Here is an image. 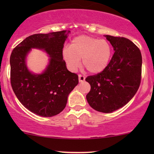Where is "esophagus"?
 Instances as JSON below:
<instances>
[{
  "instance_id": "34e87169",
  "label": "esophagus",
  "mask_w": 154,
  "mask_h": 154,
  "mask_svg": "<svg viewBox=\"0 0 154 154\" xmlns=\"http://www.w3.org/2000/svg\"><path fill=\"white\" fill-rule=\"evenodd\" d=\"M78 77H79V82H84L85 79V77L84 76H83V75H78Z\"/></svg>"
}]
</instances>
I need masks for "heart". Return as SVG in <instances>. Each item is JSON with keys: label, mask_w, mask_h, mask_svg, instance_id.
I'll return each mask as SVG.
<instances>
[{"label": "heart", "mask_w": 154, "mask_h": 154, "mask_svg": "<svg viewBox=\"0 0 154 154\" xmlns=\"http://www.w3.org/2000/svg\"><path fill=\"white\" fill-rule=\"evenodd\" d=\"M112 48L109 41L86 35L77 37L70 47L63 51V57L71 70L79 66L82 58L83 66L91 73L102 72L110 61Z\"/></svg>", "instance_id": "1"}]
</instances>
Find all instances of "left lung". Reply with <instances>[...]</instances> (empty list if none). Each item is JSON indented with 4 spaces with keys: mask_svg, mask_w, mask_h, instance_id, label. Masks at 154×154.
Returning a JSON list of instances; mask_svg holds the SVG:
<instances>
[{
    "mask_svg": "<svg viewBox=\"0 0 154 154\" xmlns=\"http://www.w3.org/2000/svg\"><path fill=\"white\" fill-rule=\"evenodd\" d=\"M115 51L102 72L86 77L91 91L86 95L95 110L111 113L133 98L140 85L142 56L138 47L123 37L105 35Z\"/></svg>",
    "mask_w": 154,
    "mask_h": 154,
    "instance_id": "obj_1",
    "label": "left lung"
}]
</instances>
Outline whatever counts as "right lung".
Listing matches in <instances>:
<instances>
[{
	"mask_svg": "<svg viewBox=\"0 0 154 154\" xmlns=\"http://www.w3.org/2000/svg\"><path fill=\"white\" fill-rule=\"evenodd\" d=\"M66 31L27 37L12 51L10 57L11 85L21 103L37 115L51 117L66 107L69 94L78 84V75L66 69L63 59ZM32 47L44 49L50 63L41 75L32 74L25 58Z\"/></svg>",
	"mask_w": 154,
	"mask_h": 154,
	"instance_id": "1",
	"label": "right lung"
}]
</instances>
